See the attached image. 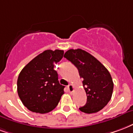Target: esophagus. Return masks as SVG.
I'll use <instances>...</instances> for the list:
<instances>
[{
  "instance_id": "1",
  "label": "esophagus",
  "mask_w": 133,
  "mask_h": 133,
  "mask_svg": "<svg viewBox=\"0 0 133 133\" xmlns=\"http://www.w3.org/2000/svg\"><path fill=\"white\" fill-rule=\"evenodd\" d=\"M68 91H69V92L70 94H72L75 90V88L72 84H69V85L68 86Z\"/></svg>"
}]
</instances>
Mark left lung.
Segmentation results:
<instances>
[{
    "instance_id": "8db88e82",
    "label": "left lung",
    "mask_w": 133,
    "mask_h": 133,
    "mask_svg": "<svg viewBox=\"0 0 133 133\" xmlns=\"http://www.w3.org/2000/svg\"><path fill=\"white\" fill-rule=\"evenodd\" d=\"M64 57L79 71L83 79L87 94V103L79 109L85 114L97 113L102 110L111 99L114 82L109 70L96 58L80 49H70Z\"/></svg>"
}]
</instances>
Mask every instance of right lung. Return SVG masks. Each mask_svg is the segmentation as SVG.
Here are the masks:
<instances>
[{
    "label": "right lung",
    "instance_id": "obj_1",
    "mask_svg": "<svg viewBox=\"0 0 133 133\" xmlns=\"http://www.w3.org/2000/svg\"><path fill=\"white\" fill-rule=\"evenodd\" d=\"M63 50H46L32 59L22 70L17 79V93L29 111L46 114L54 110L64 94L58 75L54 69L63 57Z\"/></svg>",
    "mask_w": 133,
    "mask_h": 133
}]
</instances>
